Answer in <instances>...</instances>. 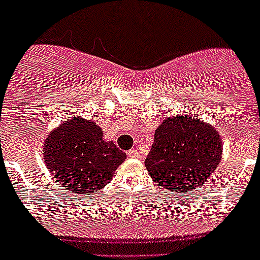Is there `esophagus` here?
I'll list each match as a JSON object with an SVG mask.
<instances>
[{"label":"esophagus","mask_w":260,"mask_h":260,"mask_svg":"<svg viewBox=\"0 0 260 260\" xmlns=\"http://www.w3.org/2000/svg\"><path fill=\"white\" fill-rule=\"evenodd\" d=\"M127 156L128 157H139V152L137 150H128L127 151Z\"/></svg>","instance_id":"esophagus-1"}]
</instances>
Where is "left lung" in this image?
<instances>
[{
    "instance_id": "obj_1",
    "label": "left lung",
    "mask_w": 260,
    "mask_h": 260,
    "mask_svg": "<svg viewBox=\"0 0 260 260\" xmlns=\"http://www.w3.org/2000/svg\"><path fill=\"white\" fill-rule=\"evenodd\" d=\"M221 153V139L212 126L187 116L169 117L156 128L144 164L158 186L191 191L208 180Z\"/></svg>"
}]
</instances>
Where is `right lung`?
Returning <instances> with one entry per match:
<instances>
[{
  "mask_svg": "<svg viewBox=\"0 0 260 260\" xmlns=\"http://www.w3.org/2000/svg\"><path fill=\"white\" fill-rule=\"evenodd\" d=\"M44 158L62 189L89 195L112 180L126 153L113 142L103 141L98 125L74 117L47 138Z\"/></svg>",
  "mask_w": 260,
  "mask_h": 260,
  "instance_id": "add662e5",
  "label": "right lung"
}]
</instances>
